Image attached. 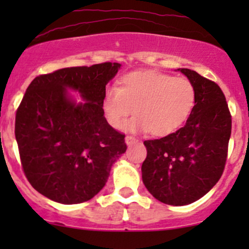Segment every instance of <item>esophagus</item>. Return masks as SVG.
<instances>
[{"label": "esophagus", "instance_id": "obj_1", "mask_svg": "<svg viewBox=\"0 0 249 249\" xmlns=\"http://www.w3.org/2000/svg\"><path fill=\"white\" fill-rule=\"evenodd\" d=\"M137 142H138V141H137V139L134 138V137H131V136H126V137H125V142H126L127 146H131V145L136 144Z\"/></svg>", "mask_w": 249, "mask_h": 249}]
</instances>
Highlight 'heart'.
<instances>
[{
    "label": "heart",
    "instance_id": "heart-1",
    "mask_svg": "<svg viewBox=\"0 0 249 249\" xmlns=\"http://www.w3.org/2000/svg\"><path fill=\"white\" fill-rule=\"evenodd\" d=\"M196 98V89L187 78L141 70L126 73L119 88H108L102 107L113 128L124 126L134 108L137 117L126 125L127 130L148 131L154 137H165L186 123Z\"/></svg>",
    "mask_w": 249,
    "mask_h": 249
}]
</instances>
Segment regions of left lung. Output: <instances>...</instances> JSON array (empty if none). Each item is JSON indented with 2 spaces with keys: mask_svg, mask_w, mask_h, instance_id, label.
<instances>
[{
  "mask_svg": "<svg viewBox=\"0 0 249 249\" xmlns=\"http://www.w3.org/2000/svg\"><path fill=\"white\" fill-rule=\"evenodd\" d=\"M196 89V105L184 127L145 141L142 178L147 191L172 206L192 204L212 190L224 172L232 118L218 84L190 69H178Z\"/></svg>",
  "mask_w": 249,
  "mask_h": 249,
  "instance_id": "obj_1",
  "label": "left lung"
}]
</instances>
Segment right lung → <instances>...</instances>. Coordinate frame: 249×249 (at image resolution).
<instances>
[{
    "label": "right lung",
    "instance_id": "1",
    "mask_svg": "<svg viewBox=\"0 0 249 249\" xmlns=\"http://www.w3.org/2000/svg\"><path fill=\"white\" fill-rule=\"evenodd\" d=\"M121 67L107 62L59 69L36 77L25 91L16 142L25 177L48 199L64 205L92 199L126 151L125 136L108 125L102 107L105 87Z\"/></svg>",
    "mask_w": 249,
    "mask_h": 249
}]
</instances>
